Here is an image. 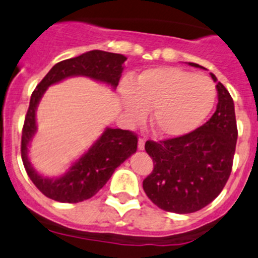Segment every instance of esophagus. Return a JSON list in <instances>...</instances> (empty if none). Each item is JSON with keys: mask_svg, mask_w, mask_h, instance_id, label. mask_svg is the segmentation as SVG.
<instances>
[{"mask_svg": "<svg viewBox=\"0 0 258 258\" xmlns=\"http://www.w3.org/2000/svg\"><path fill=\"white\" fill-rule=\"evenodd\" d=\"M144 145H145V140L143 139V138H139V140H138V149L143 150L144 149Z\"/></svg>", "mask_w": 258, "mask_h": 258, "instance_id": "esophagus-1", "label": "esophagus"}]
</instances>
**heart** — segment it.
<instances>
[{
  "mask_svg": "<svg viewBox=\"0 0 258 258\" xmlns=\"http://www.w3.org/2000/svg\"><path fill=\"white\" fill-rule=\"evenodd\" d=\"M216 99L217 88L211 79L170 66L143 71L119 91L126 118L139 123L152 109V128L164 138L182 137L200 126Z\"/></svg>",
  "mask_w": 258,
  "mask_h": 258,
  "instance_id": "obj_1",
  "label": "heart"
}]
</instances>
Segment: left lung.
I'll use <instances>...</instances> for the list:
<instances>
[{"instance_id":"obj_1","label":"left lung","mask_w":258,"mask_h":258,"mask_svg":"<svg viewBox=\"0 0 258 258\" xmlns=\"http://www.w3.org/2000/svg\"><path fill=\"white\" fill-rule=\"evenodd\" d=\"M216 88L218 104L207 123L182 137L145 143L154 169L143 180V188L167 212L183 215L202 210L222 192L231 174L238 135L234 104L221 83Z\"/></svg>"}]
</instances>
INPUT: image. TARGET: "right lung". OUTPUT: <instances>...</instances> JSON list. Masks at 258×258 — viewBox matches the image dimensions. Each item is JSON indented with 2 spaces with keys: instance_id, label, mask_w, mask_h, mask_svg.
Wrapping results in <instances>:
<instances>
[{
  "instance_id": "obj_1",
  "label": "right lung",
  "mask_w": 258,
  "mask_h": 258,
  "mask_svg": "<svg viewBox=\"0 0 258 258\" xmlns=\"http://www.w3.org/2000/svg\"><path fill=\"white\" fill-rule=\"evenodd\" d=\"M126 57L120 53L93 50L57 62L32 93L25 116L21 139V158L27 175L46 197L62 203H78L95 196L110 179L114 170L137 152L138 138L133 132L106 128L88 152L71 164L60 177H42L30 163L27 152L36 133V109L50 85L71 76H86L116 89Z\"/></svg>"
}]
</instances>
